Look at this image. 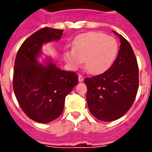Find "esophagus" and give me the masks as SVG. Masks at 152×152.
Listing matches in <instances>:
<instances>
[{
    "label": "esophagus",
    "mask_w": 152,
    "mask_h": 152,
    "mask_svg": "<svg viewBox=\"0 0 152 152\" xmlns=\"http://www.w3.org/2000/svg\"><path fill=\"white\" fill-rule=\"evenodd\" d=\"M78 80H79V82H83V76H81V75H79Z\"/></svg>",
    "instance_id": "1"
}]
</instances>
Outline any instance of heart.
Returning <instances> with one entry per match:
<instances>
[{"instance_id":"b5f03b06","label":"heart","mask_w":152,"mask_h":152,"mask_svg":"<svg viewBox=\"0 0 152 152\" xmlns=\"http://www.w3.org/2000/svg\"><path fill=\"white\" fill-rule=\"evenodd\" d=\"M118 51V45L114 38L101 32L91 31L76 37L73 49L65 51L64 57L72 69H77L84 61L89 73L99 74L112 64Z\"/></svg>"}]
</instances>
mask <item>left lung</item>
I'll return each mask as SVG.
<instances>
[{
    "label": "left lung",
    "mask_w": 152,
    "mask_h": 152,
    "mask_svg": "<svg viewBox=\"0 0 152 152\" xmlns=\"http://www.w3.org/2000/svg\"><path fill=\"white\" fill-rule=\"evenodd\" d=\"M121 46L113 65L102 74L85 78L87 102L94 117L112 121L122 117L132 106L139 86L137 58L129 42L121 34Z\"/></svg>",
    "instance_id": "left-lung-1"
}]
</instances>
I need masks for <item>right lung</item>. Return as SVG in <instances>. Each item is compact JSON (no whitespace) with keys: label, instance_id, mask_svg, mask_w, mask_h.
I'll use <instances>...</instances> for the list:
<instances>
[{"label":"right lung","instance_id":"add662e5","mask_svg":"<svg viewBox=\"0 0 152 152\" xmlns=\"http://www.w3.org/2000/svg\"><path fill=\"white\" fill-rule=\"evenodd\" d=\"M63 30L44 27L21 45L15 60L13 89L23 111L31 120L48 123L63 112L65 97L78 83L73 72L58 69L51 58L38 61L44 44L58 41Z\"/></svg>","mask_w":152,"mask_h":152}]
</instances>
